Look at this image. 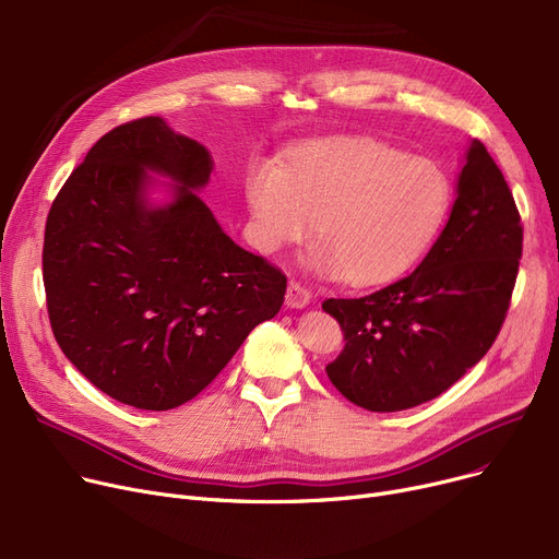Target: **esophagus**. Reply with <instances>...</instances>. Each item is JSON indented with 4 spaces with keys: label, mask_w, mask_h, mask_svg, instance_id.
<instances>
[{
    "label": "esophagus",
    "mask_w": 559,
    "mask_h": 559,
    "mask_svg": "<svg viewBox=\"0 0 559 559\" xmlns=\"http://www.w3.org/2000/svg\"><path fill=\"white\" fill-rule=\"evenodd\" d=\"M310 301H312V292H310L306 285H301L299 281L292 278L289 285H287L285 304L292 306V308H304V306H308Z\"/></svg>",
    "instance_id": "34e87169"
}]
</instances>
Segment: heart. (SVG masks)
Wrapping results in <instances>:
<instances>
[{
	"instance_id": "heart-1",
	"label": "heart",
	"mask_w": 559,
	"mask_h": 559,
	"mask_svg": "<svg viewBox=\"0 0 559 559\" xmlns=\"http://www.w3.org/2000/svg\"><path fill=\"white\" fill-rule=\"evenodd\" d=\"M453 201L447 171L376 140L319 144L285 169L260 167L247 181L253 242L276 251L317 242L308 264L324 276L378 285L405 274L437 240Z\"/></svg>"
}]
</instances>
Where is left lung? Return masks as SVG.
Here are the masks:
<instances>
[{"mask_svg":"<svg viewBox=\"0 0 559 559\" xmlns=\"http://www.w3.org/2000/svg\"><path fill=\"white\" fill-rule=\"evenodd\" d=\"M521 253L512 190L474 140L449 224L419 267L371 295L321 304L346 340L326 367L331 383L371 413H396L447 392L501 333Z\"/></svg>","mask_w":559,"mask_h":559,"instance_id":"8db88e82","label":"left lung"}]
</instances>
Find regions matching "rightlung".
<instances>
[{
	"label": "right lung",
	"instance_id": "obj_1",
	"mask_svg": "<svg viewBox=\"0 0 559 559\" xmlns=\"http://www.w3.org/2000/svg\"><path fill=\"white\" fill-rule=\"evenodd\" d=\"M144 168L180 183L165 210L145 205ZM211 169L203 144L146 115L102 135L51 203L49 324L68 360L115 401L183 405L283 306L287 276L235 245L194 192Z\"/></svg>",
	"mask_w": 559,
	"mask_h": 559
}]
</instances>
